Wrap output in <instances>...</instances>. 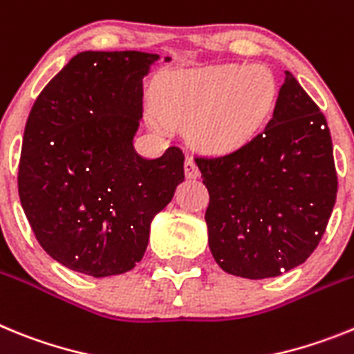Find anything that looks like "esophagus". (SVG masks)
Wrapping results in <instances>:
<instances>
[{"instance_id": "34e87169", "label": "esophagus", "mask_w": 354, "mask_h": 354, "mask_svg": "<svg viewBox=\"0 0 354 354\" xmlns=\"http://www.w3.org/2000/svg\"><path fill=\"white\" fill-rule=\"evenodd\" d=\"M185 176L190 178V180H194V178L199 176V167L192 158L185 160Z\"/></svg>"}]
</instances>
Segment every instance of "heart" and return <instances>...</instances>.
Returning a JSON list of instances; mask_svg holds the SVG:
<instances>
[{"label":"heart","mask_w":354,"mask_h":354,"mask_svg":"<svg viewBox=\"0 0 354 354\" xmlns=\"http://www.w3.org/2000/svg\"><path fill=\"white\" fill-rule=\"evenodd\" d=\"M276 80L262 66H214L174 73L164 80L156 96L158 113L151 122H190L201 147L232 151L257 133L276 101Z\"/></svg>","instance_id":"1"}]
</instances>
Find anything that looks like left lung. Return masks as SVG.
<instances>
[{
    "mask_svg": "<svg viewBox=\"0 0 354 354\" xmlns=\"http://www.w3.org/2000/svg\"><path fill=\"white\" fill-rule=\"evenodd\" d=\"M194 160L210 194L205 221L221 269L272 278L317 248L339 189L333 146L324 113L288 71L263 128L233 151Z\"/></svg>",
    "mask_w": 354,
    "mask_h": 354,
    "instance_id": "obj_1",
    "label": "left lung"
}]
</instances>
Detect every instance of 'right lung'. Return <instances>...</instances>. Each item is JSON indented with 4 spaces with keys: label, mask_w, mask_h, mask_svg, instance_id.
Wrapping results in <instances>:
<instances>
[{
    "label": "right lung",
    "mask_w": 354,
    "mask_h": 354,
    "mask_svg": "<svg viewBox=\"0 0 354 354\" xmlns=\"http://www.w3.org/2000/svg\"><path fill=\"white\" fill-rule=\"evenodd\" d=\"M155 60L142 51L78 53L30 110L21 205L46 253L76 272L103 278L133 269L153 217L185 178L180 147L155 160L133 149L142 78Z\"/></svg>",
    "instance_id": "right-lung-1"
}]
</instances>
